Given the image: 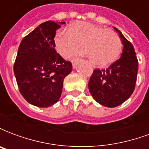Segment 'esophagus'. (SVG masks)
Wrapping results in <instances>:
<instances>
[{
  "label": "esophagus",
  "mask_w": 149,
  "mask_h": 149,
  "mask_svg": "<svg viewBox=\"0 0 149 149\" xmlns=\"http://www.w3.org/2000/svg\"><path fill=\"white\" fill-rule=\"evenodd\" d=\"M78 61H79V59L78 58H73L72 60V66H73V67L76 66V65H77V63Z\"/></svg>",
  "instance_id": "34e87169"
}]
</instances>
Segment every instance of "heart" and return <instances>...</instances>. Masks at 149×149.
<instances>
[{"instance_id": "1", "label": "heart", "mask_w": 149, "mask_h": 149, "mask_svg": "<svg viewBox=\"0 0 149 149\" xmlns=\"http://www.w3.org/2000/svg\"><path fill=\"white\" fill-rule=\"evenodd\" d=\"M54 44L56 51L62 56H67L79 49H84L81 55L90 56L98 66H106L116 61L123 49L121 39L117 34L97 24L78 21L56 34Z\"/></svg>"}]
</instances>
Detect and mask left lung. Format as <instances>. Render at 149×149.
Instances as JSON below:
<instances>
[{
    "label": "left lung",
    "instance_id": "1",
    "mask_svg": "<svg viewBox=\"0 0 149 149\" xmlns=\"http://www.w3.org/2000/svg\"><path fill=\"white\" fill-rule=\"evenodd\" d=\"M124 45L121 57L106 69H95L88 81V89L95 100L104 106L113 108L124 103L135 90L138 60L133 45L120 31Z\"/></svg>",
    "mask_w": 149,
    "mask_h": 149
}]
</instances>
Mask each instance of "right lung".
Here are the masks:
<instances>
[{
	"label": "right lung",
	"instance_id": "1",
	"mask_svg": "<svg viewBox=\"0 0 149 149\" xmlns=\"http://www.w3.org/2000/svg\"><path fill=\"white\" fill-rule=\"evenodd\" d=\"M61 22L48 21L22 39L13 71L19 91L34 106L46 108L61 97L65 77L71 72L72 63L56 53L54 37Z\"/></svg>",
	"mask_w": 149,
	"mask_h": 149
}]
</instances>
